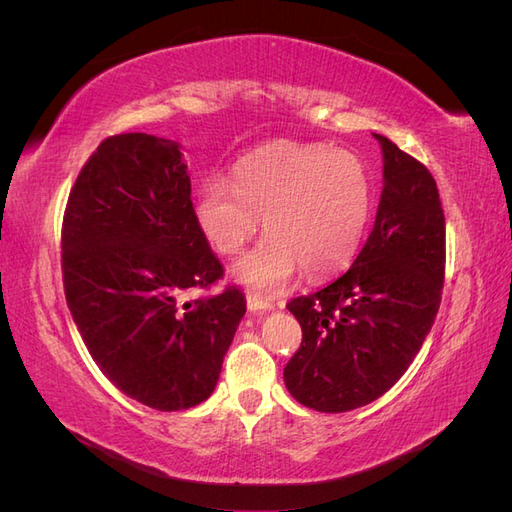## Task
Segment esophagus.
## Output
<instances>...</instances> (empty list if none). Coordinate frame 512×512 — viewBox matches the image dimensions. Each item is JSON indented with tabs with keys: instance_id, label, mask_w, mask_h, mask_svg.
<instances>
[{
	"instance_id": "1",
	"label": "esophagus",
	"mask_w": 512,
	"mask_h": 512,
	"mask_svg": "<svg viewBox=\"0 0 512 512\" xmlns=\"http://www.w3.org/2000/svg\"><path fill=\"white\" fill-rule=\"evenodd\" d=\"M275 305L265 301V299H258V297H247V309H250L252 314H267L271 312Z\"/></svg>"
}]
</instances>
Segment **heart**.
Returning <instances> with one entry per match:
<instances>
[{
	"label": "heart",
	"instance_id": "b5f03b06",
	"mask_svg": "<svg viewBox=\"0 0 512 512\" xmlns=\"http://www.w3.org/2000/svg\"><path fill=\"white\" fill-rule=\"evenodd\" d=\"M371 213V181L348 151L275 143L232 170L209 177L194 215L211 247L239 254L265 222L269 237L232 267V280L256 294L286 290L297 275L318 280L342 271L359 250Z\"/></svg>",
	"mask_w": 512,
	"mask_h": 512
}]
</instances>
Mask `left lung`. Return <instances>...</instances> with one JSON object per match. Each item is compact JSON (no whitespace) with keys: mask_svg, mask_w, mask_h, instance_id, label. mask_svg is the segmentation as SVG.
Returning a JSON list of instances; mask_svg holds the SVG:
<instances>
[{"mask_svg":"<svg viewBox=\"0 0 512 512\" xmlns=\"http://www.w3.org/2000/svg\"><path fill=\"white\" fill-rule=\"evenodd\" d=\"M382 194L371 235L329 286L288 303L303 342L288 393L318 412L371 404L406 374L440 309L444 213L429 170L382 134Z\"/></svg>","mask_w":512,"mask_h":512,"instance_id":"8db88e82","label":"left lung"}]
</instances>
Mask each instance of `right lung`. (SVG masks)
<instances>
[{"instance_id":"1","label":"right lung","mask_w":512,"mask_h":512,"mask_svg":"<svg viewBox=\"0 0 512 512\" xmlns=\"http://www.w3.org/2000/svg\"><path fill=\"white\" fill-rule=\"evenodd\" d=\"M61 250L70 314L121 393L162 412L211 397L245 297L183 299L224 269L196 224L179 143L106 138L70 192Z\"/></svg>"}]
</instances>
